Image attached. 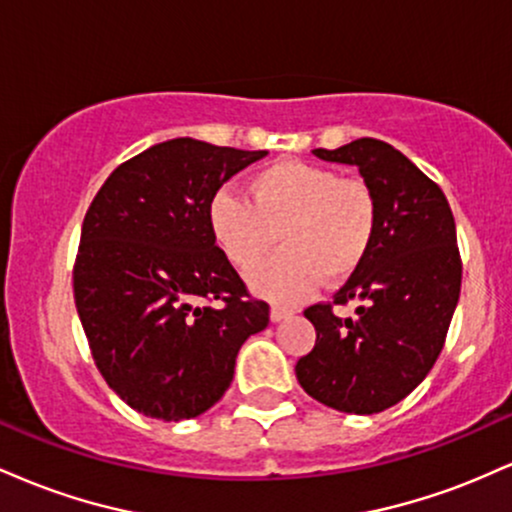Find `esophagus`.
Wrapping results in <instances>:
<instances>
[{"instance_id":"esophagus-1","label":"esophagus","mask_w":512,"mask_h":512,"mask_svg":"<svg viewBox=\"0 0 512 512\" xmlns=\"http://www.w3.org/2000/svg\"><path fill=\"white\" fill-rule=\"evenodd\" d=\"M293 315L291 308H281V305H272V310H269V317H272V322H281V320H289Z\"/></svg>"}]
</instances>
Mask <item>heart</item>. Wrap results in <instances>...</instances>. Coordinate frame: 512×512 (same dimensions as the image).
Listing matches in <instances>:
<instances>
[{"instance_id": "1", "label": "heart", "mask_w": 512, "mask_h": 512, "mask_svg": "<svg viewBox=\"0 0 512 512\" xmlns=\"http://www.w3.org/2000/svg\"><path fill=\"white\" fill-rule=\"evenodd\" d=\"M209 228L238 269L262 262L281 233L286 250L252 269L248 281L260 296L298 301L322 279L339 284L361 267L378 231V199L361 178L286 158L250 180V199L216 192Z\"/></svg>"}]
</instances>
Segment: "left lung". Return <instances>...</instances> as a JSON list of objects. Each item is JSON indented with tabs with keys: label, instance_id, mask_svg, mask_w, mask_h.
<instances>
[{
	"label": "left lung",
	"instance_id": "8db88e82",
	"mask_svg": "<svg viewBox=\"0 0 512 512\" xmlns=\"http://www.w3.org/2000/svg\"><path fill=\"white\" fill-rule=\"evenodd\" d=\"M313 154L358 168L378 199V231L366 260L334 293V305L361 303L356 317L334 315L332 303L305 310L317 339L298 358L296 378L327 407L378 414L421 385L443 351L462 286L455 219L436 182L380 139Z\"/></svg>",
	"mask_w": 512,
	"mask_h": 512
}]
</instances>
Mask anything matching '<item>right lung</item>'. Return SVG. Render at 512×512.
<instances>
[{
    "mask_svg": "<svg viewBox=\"0 0 512 512\" xmlns=\"http://www.w3.org/2000/svg\"><path fill=\"white\" fill-rule=\"evenodd\" d=\"M264 156L170 139L117 166L86 211L76 310L105 383L139 414H204L231 387L245 339L269 325L209 228L211 197Z\"/></svg>",
    "mask_w": 512,
    "mask_h": 512,
    "instance_id": "add662e5",
    "label": "right lung"
}]
</instances>
